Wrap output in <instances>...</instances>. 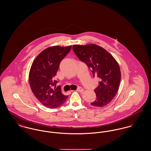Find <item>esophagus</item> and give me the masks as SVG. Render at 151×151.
Returning <instances> with one entry per match:
<instances>
[{
	"label": "esophagus",
	"mask_w": 151,
	"mask_h": 151,
	"mask_svg": "<svg viewBox=\"0 0 151 151\" xmlns=\"http://www.w3.org/2000/svg\"><path fill=\"white\" fill-rule=\"evenodd\" d=\"M76 91H77L78 92H79V93H83V91H84V90H83L82 88H81V87H79L76 89Z\"/></svg>",
	"instance_id": "34e87169"
}]
</instances>
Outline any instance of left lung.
<instances>
[{
	"instance_id": "obj_1",
	"label": "left lung",
	"mask_w": 151,
	"mask_h": 151,
	"mask_svg": "<svg viewBox=\"0 0 151 151\" xmlns=\"http://www.w3.org/2000/svg\"><path fill=\"white\" fill-rule=\"evenodd\" d=\"M72 48L78 58L90 69L93 77L96 75L100 80L94 89L96 99L91 104L101 107L109 104L116 96L121 81L116 60L104 49L95 44L75 45Z\"/></svg>"
}]
</instances>
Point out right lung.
Masks as SVG:
<instances>
[{
  "instance_id": "right-lung-1",
  "label": "right lung",
  "mask_w": 151,
  "mask_h": 151,
  "mask_svg": "<svg viewBox=\"0 0 151 151\" xmlns=\"http://www.w3.org/2000/svg\"><path fill=\"white\" fill-rule=\"evenodd\" d=\"M72 48L52 47L41 52L35 58L29 72V83L36 98L44 106L55 109L64 104L68 96L64 95L58 81L54 80L60 62L67 55Z\"/></svg>"
}]
</instances>
